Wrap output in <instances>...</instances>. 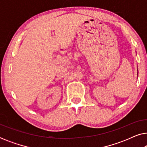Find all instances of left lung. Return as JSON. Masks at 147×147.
Segmentation results:
<instances>
[{
    "mask_svg": "<svg viewBox=\"0 0 147 147\" xmlns=\"http://www.w3.org/2000/svg\"><path fill=\"white\" fill-rule=\"evenodd\" d=\"M137 71H138V69H137ZM137 75H138V72H137Z\"/></svg>",
    "mask_w": 147,
    "mask_h": 147,
    "instance_id": "1",
    "label": "left lung"
}]
</instances>
